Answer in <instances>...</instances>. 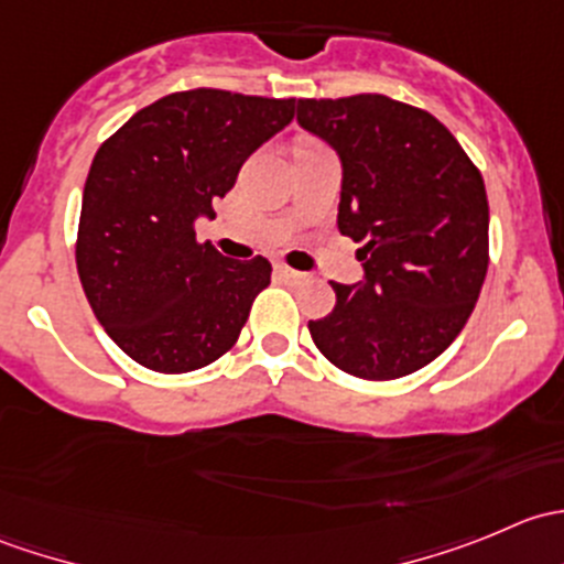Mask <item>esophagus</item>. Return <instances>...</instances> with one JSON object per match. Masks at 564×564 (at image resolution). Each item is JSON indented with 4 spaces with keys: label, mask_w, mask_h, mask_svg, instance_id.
Instances as JSON below:
<instances>
[{
    "label": "esophagus",
    "mask_w": 564,
    "mask_h": 564,
    "mask_svg": "<svg viewBox=\"0 0 564 564\" xmlns=\"http://www.w3.org/2000/svg\"><path fill=\"white\" fill-rule=\"evenodd\" d=\"M275 275L281 278L283 283H303V281H308V275H305V272L292 270V267H286V264H283V261H278V264H275Z\"/></svg>",
    "instance_id": "34e87169"
}]
</instances>
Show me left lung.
<instances>
[{
    "label": "left lung",
    "mask_w": 564,
    "mask_h": 564,
    "mask_svg": "<svg viewBox=\"0 0 564 564\" xmlns=\"http://www.w3.org/2000/svg\"><path fill=\"white\" fill-rule=\"evenodd\" d=\"M297 122L340 158L338 229L362 242L366 281L333 283L308 322L316 349L351 377L420 371L464 329L488 270V198L456 135L388 95L305 98Z\"/></svg>",
    "instance_id": "1"
}]
</instances>
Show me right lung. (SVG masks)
I'll return each mask as SVG.
<instances>
[{"label":"right lung","mask_w":564,"mask_h":564,"mask_svg":"<svg viewBox=\"0 0 564 564\" xmlns=\"http://www.w3.org/2000/svg\"><path fill=\"white\" fill-rule=\"evenodd\" d=\"M294 98L187 89L135 111L100 144L84 185L76 267L113 344L158 373H187L231 349L264 256L226 259L196 218L235 187L242 163L294 119Z\"/></svg>","instance_id":"right-lung-1"}]
</instances>
